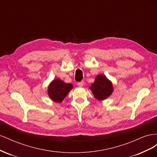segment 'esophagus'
I'll list each match as a JSON object with an SVG mask.
<instances>
[{
	"label": "esophagus",
	"mask_w": 157,
	"mask_h": 157,
	"mask_svg": "<svg viewBox=\"0 0 157 157\" xmlns=\"http://www.w3.org/2000/svg\"><path fill=\"white\" fill-rule=\"evenodd\" d=\"M78 86L79 87H82L84 86V81H80V82H78V84H77Z\"/></svg>",
	"instance_id": "esophagus-1"
}]
</instances>
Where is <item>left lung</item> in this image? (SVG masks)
Instances as JSON below:
<instances>
[{
    "label": "left lung",
    "instance_id": "1",
    "mask_svg": "<svg viewBox=\"0 0 157 157\" xmlns=\"http://www.w3.org/2000/svg\"><path fill=\"white\" fill-rule=\"evenodd\" d=\"M90 89L93 92L94 97L98 100H103L107 98L113 92L111 82L105 76L99 75L96 77L95 82L92 84Z\"/></svg>",
    "mask_w": 157,
    "mask_h": 157
}]
</instances>
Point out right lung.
<instances>
[{
	"instance_id": "add662e5",
	"label": "right lung",
	"mask_w": 157,
	"mask_h": 157,
	"mask_svg": "<svg viewBox=\"0 0 157 157\" xmlns=\"http://www.w3.org/2000/svg\"><path fill=\"white\" fill-rule=\"evenodd\" d=\"M73 88V86L71 84L65 83L59 79H56L50 84L48 93L52 100L60 103Z\"/></svg>"
}]
</instances>
